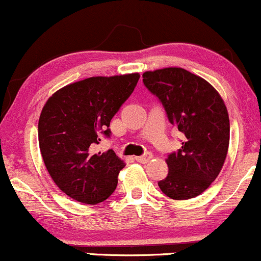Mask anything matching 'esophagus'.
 Here are the masks:
<instances>
[{"mask_svg":"<svg viewBox=\"0 0 261 261\" xmlns=\"http://www.w3.org/2000/svg\"><path fill=\"white\" fill-rule=\"evenodd\" d=\"M135 160L137 162H140V163H147L152 160V154L151 153H146L143 155H137V157H135Z\"/></svg>","mask_w":261,"mask_h":261,"instance_id":"obj_1","label":"esophagus"}]
</instances>
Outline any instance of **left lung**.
Instances as JSON below:
<instances>
[{
  "instance_id": "1",
  "label": "left lung",
  "mask_w": 261,
  "mask_h": 261,
  "mask_svg": "<svg viewBox=\"0 0 261 261\" xmlns=\"http://www.w3.org/2000/svg\"><path fill=\"white\" fill-rule=\"evenodd\" d=\"M142 77L170 124L184 135L181 148L168 154L169 173L158 187L173 200L200 195L220 174L228 151L229 118L224 101L207 81L184 68L147 71Z\"/></svg>"
}]
</instances>
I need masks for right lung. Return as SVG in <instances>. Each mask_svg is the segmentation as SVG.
Returning <instances> with one entry per match:
<instances>
[{
	"mask_svg": "<svg viewBox=\"0 0 261 261\" xmlns=\"http://www.w3.org/2000/svg\"><path fill=\"white\" fill-rule=\"evenodd\" d=\"M139 73L91 77L54 93L41 110L39 147L60 190L83 203L103 202L118 185L125 163L113 149L97 152L110 137V120L139 82Z\"/></svg>",
	"mask_w": 261,
	"mask_h": 261,
	"instance_id": "1",
	"label": "right lung"
}]
</instances>
